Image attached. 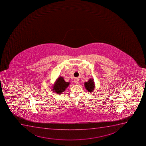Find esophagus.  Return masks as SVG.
Wrapping results in <instances>:
<instances>
[{
	"mask_svg": "<svg viewBox=\"0 0 146 146\" xmlns=\"http://www.w3.org/2000/svg\"><path fill=\"white\" fill-rule=\"evenodd\" d=\"M74 81H75V82L76 83V84H79V82H80V81H79V80H78V78H75V80H74Z\"/></svg>",
	"mask_w": 146,
	"mask_h": 146,
	"instance_id": "esophagus-1",
	"label": "esophagus"
}]
</instances>
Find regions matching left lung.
Returning <instances> with one entry per match:
<instances>
[{"label":"left lung","instance_id":"1","mask_svg":"<svg viewBox=\"0 0 146 146\" xmlns=\"http://www.w3.org/2000/svg\"><path fill=\"white\" fill-rule=\"evenodd\" d=\"M84 85L88 91L90 93L92 92L95 87L94 81L92 78H90V80H88V82H85Z\"/></svg>","mask_w":146,"mask_h":146}]
</instances>
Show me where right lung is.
<instances>
[{"label": "right lung", "mask_w": 146, "mask_h": 146, "mask_svg": "<svg viewBox=\"0 0 146 146\" xmlns=\"http://www.w3.org/2000/svg\"><path fill=\"white\" fill-rule=\"evenodd\" d=\"M69 84V82H65L63 77H59L54 84L53 91L56 94H62L64 91H65Z\"/></svg>", "instance_id": "1"}]
</instances>
